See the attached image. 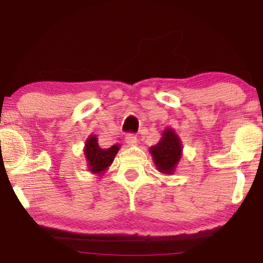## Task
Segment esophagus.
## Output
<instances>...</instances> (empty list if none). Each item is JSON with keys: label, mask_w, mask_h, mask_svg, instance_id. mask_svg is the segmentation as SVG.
<instances>
[{"label": "esophagus", "mask_w": 263, "mask_h": 263, "mask_svg": "<svg viewBox=\"0 0 263 263\" xmlns=\"http://www.w3.org/2000/svg\"><path fill=\"white\" fill-rule=\"evenodd\" d=\"M125 142L130 146H135L138 145V138L134 134H127V136H125Z\"/></svg>", "instance_id": "obj_1"}]
</instances>
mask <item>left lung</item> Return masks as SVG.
I'll list each match as a JSON object with an SVG mask.
<instances>
[{"mask_svg": "<svg viewBox=\"0 0 263 263\" xmlns=\"http://www.w3.org/2000/svg\"><path fill=\"white\" fill-rule=\"evenodd\" d=\"M149 153L158 171L164 175H174L183 153L182 141L177 133L172 128L164 129L160 141L151 147Z\"/></svg>", "mask_w": 263, "mask_h": 263, "instance_id": "8db88e82", "label": "left lung"}]
</instances>
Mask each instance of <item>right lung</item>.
<instances>
[{"label":"right lung","instance_id":"obj_1","mask_svg":"<svg viewBox=\"0 0 263 263\" xmlns=\"http://www.w3.org/2000/svg\"><path fill=\"white\" fill-rule=\"evenodd\" d=\"M120 147V145H114L110 148H102L98 145L97 135H89L86 140L84 148L88 171H91L93 175L102 176L105 174L107 167L112 164Z\"/></svg>","mask_w":263,"mask_h":263}]
</instances>
